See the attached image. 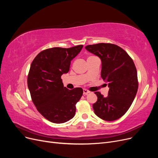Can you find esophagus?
<instances>
[{"label":"esophagus","instance_id":"1","mask_svg":"<svg viewBox=\"0 0 158 158\" xmlns=\"http://www.w3.org/2000/svg\"><path fill=\"white\" fill-rule=\"evenodd\" d=\"M89 93H90V92H89V91L87 90V89H84L83 90V94H84V95H87V94H88Z\"/></svg>","mask_w":158,"mask_h":158}]
</instances>
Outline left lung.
Listing matches in <instances>:
<instances>
[{
	"instance_id": "left-lung-1",
	"label": "left lung",
	"mask_w": 158,
	"mask_h": 158,
	"mask_svg": "<svg viewBox=\"0 0 158 158\" xmlns=\"http://www.w3.org/2000/svg\"><path fill=\"white\" fill-rule=\"evenodd\" d=\"M85 49L102 60L101 76L108 83V95L95 94V114L103 120L113 121L121 118L130 108L137 93L138 84L135 63L121 47L111 44L89 45Z\"/></svg>"
}]
</instances>
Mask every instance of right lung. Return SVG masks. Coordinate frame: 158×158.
Returning a JSON list of instances; mask_svg holds the SVG:
<instances>
[{
  "label": "right lung",
  "instance_id": "right-lung-1",
  "mask_svg": "<svg viewBox=\"0 0 158 158\" xmlns=\"http://www.w3.org/2000/svg\"><path fill=\"white\" fill-rule=\"evenodd\" d=\"M83 47H53L40 52L32 61L27 76V86L37 111L54 123L67 122L75 115L76 104L83 89L64 87L61 76L68 73L71 60Z\"/></svg>",
  "mask_w": 158,
  "mask_h": 158
}]
</instances>
